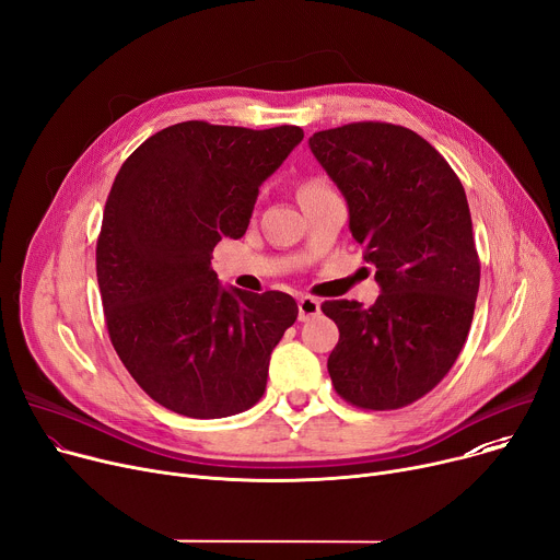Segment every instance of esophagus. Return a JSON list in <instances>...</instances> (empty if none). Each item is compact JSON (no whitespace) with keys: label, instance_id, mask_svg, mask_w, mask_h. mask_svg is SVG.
Masks as SVG:
<instances>
[{"label":"esophagus","instance_id":"34e87169","mask_svg":"<svg viewBox=\"0 0 560 560\" xmlns=\"http://www.w3.org/2000/svg\"><path fill=\"white\" fill-rule=\"evenodd\" d=\"M315 315H319V302L315 300V296L304 294L302 300H300V319L306 322V319H311Z\"/></svg>","mask_w":560,"mask_h":560}]
</instances>
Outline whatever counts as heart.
<instances>
[{
    "label": "heart",
    "mask_w": 560,
    "mask_h": 560,
    "mask_svg": "<svg viewBox=\"0 0 560 560\" xmlns=\"http://www.w3.org/2000/svg\"><path fill=\"white\" fill-rule=\"evenodd\" d=\"M330 186L326 179L322 177H308L300 184V200H308V198H315V196H322V194H328Z\"/></svg>",
    "instance_id": "obj_1"
}]
</instances>
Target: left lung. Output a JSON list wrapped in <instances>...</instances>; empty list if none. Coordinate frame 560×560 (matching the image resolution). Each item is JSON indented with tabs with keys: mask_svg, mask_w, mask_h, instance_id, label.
<instances>
[{
	"mask_svg": "<svg viewBox=\"0 0 560 560\" xmlns=\"http://www.w3.org/2000/svg\"><path fill=\"white\" fill-rule=\"evenodd\" d=\"M311 151L349 205L376 268L378 300H332L335 392L362 409H398L432 392L459 358L479 290L470 209L457 173L415 130L358 121L315 132Z\"/></svg>",
	"mask_w": 560,
	"mask_h": 560,
	"instance_id": "left-lung-1",
	"label": "left lung"
}]
</instances>
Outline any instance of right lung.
<instances>
[{
	"mask_svg": "<svg viewBox=\"0 0 560 560\" xmlns=\"http://www.w3.org/2000/svg\"><path fill=\"white\" fill-rule=\"evenodd\" d=\"M304 139L184 121L148 137L112 184L96 277L112 347L137 385L182 417L245 412L266 392L294 300L222 288L211 252L241 238L264 184Z\"/></svg>",
	"mask_w": 560,
	"mask_h": 560,
	"instance_id": "obj_1",
	"label": "right lung"
}]
</instances>
